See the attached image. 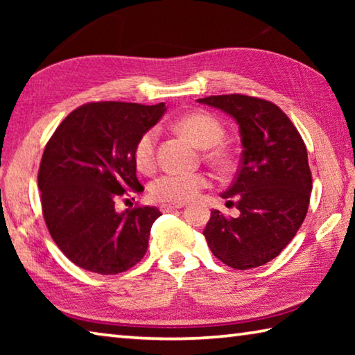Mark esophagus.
<instances>
[{
  "label": "esophagus",
  "mask_w": 355,
  "mask_h": 355,
  "mask_svg": "<svg viewBox=\"0 0 355 355\" xmlns=\"http://www.w3.org/2000/svg\"><path fill=\"white\" fill-rule=\"evenodd\" d=\"M183 207H184V203H163L159 208L163 213H171V211H177V209L183 208Z\"/></svg>",
  "instance_id": "34e87169"
}]
</instances>
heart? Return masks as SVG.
<instances>
[{"instance_id":"b5f03b06","label":"heart","mask_w":355,"mask_h":355,"mask_svg":"<svg viewBox=\"0 0 355 355\" xmlns=\"http://www.w3.org/2000/svg\"><path fill=\"white\" fill-rule=\"evenodd\" d=\"M177 128L200 148H211L208 158L213 163L224 166L227 153L216 147L224 141L225 130L218 119L208 112H191L180 117ZM156 153V130H147L137 139L133 152L135 164L142 172H150L155 166ZM208 178L203 173H164L150 184V194L153 199L164 203H184L194 199L199 192L208 186Z\"/></svg>"}]
</instances>
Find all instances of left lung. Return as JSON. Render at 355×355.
I'll use <instances>...</instances> for the list:
<instances>
[{
	"instance_id": "left-lung-1",
	"label": "left lung",
	"mask_w": 355,
	"mask_h": 355,
	"mask_svg": "<svg viewBox=\"0 0 355 355\" xmlns=\"http://www.w3.org/2000/svg\"><path fill=\"white\" fill-rule=\"evenodd\" d=\"M197 101L235 119L243 146L236 178L220 194L239 214L227 219L211 209L203 230L208 248L230 268L263 266L286 248L307 214V148L291 120L271 101L239 94Z\"/></svg>"
}]
</instances>
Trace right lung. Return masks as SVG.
<instances>
[{"label":"right lung","mask_w":355,"mask_h":355,"mask_svg":"<svg viewBox=\"0 0 355 355\" xmlns=\"http://www.w3.org/2000/svg\"><path fill=\"white\" fill-rule=\"evenodd\" d=\"M164 112V103H87L70 112L48 141L39 169L42 209L51 238L76 266L111 275L146 255L159 209L119 213L116 203L144 191L135 146Z\"/></svg>","instance_id":"obj_1"}]
</instances>
